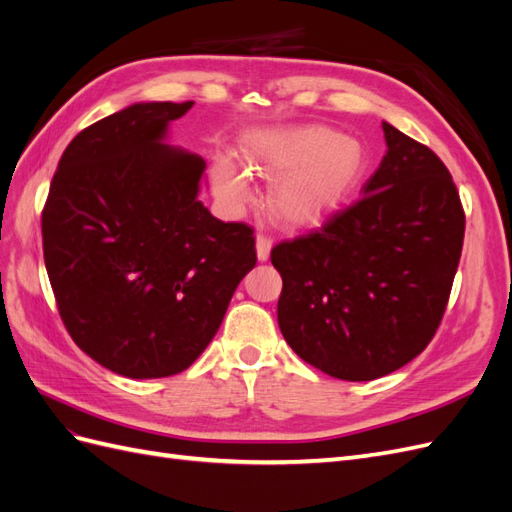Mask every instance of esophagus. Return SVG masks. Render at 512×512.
<instances>
[{
  "label": "esophagus",
  "mask_w": 512,
  "mask_h": 512,
  "mask_svg": "<svg viewBox=\"0 0 512 512\" xmlns=\"http://www.w3.org/2000/svg\"><path fill=\"white\" fill-rule=\"evenodd\" d=\"M271 237L267 235H258L256 237V256L260 262H265L269 258V252H271Z\"/></svg>",
  "instance_id": "1"
}]
</instances>
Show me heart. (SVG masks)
Returning a JSON list of instances; mask_svg holds the SVG:
<instances>
[{
    "label": "heart",
    "mask_w": 512,
    "mask_h": 512,
    "mask_svg": "<svg viewBox=\"0 0 512 512\" xmlns=\"http://www.w3.org/2000/svg\"><path fill=\"white\" fill-rule=\"evenodd\" d=\"M254 173L280 179L269 196L271 213L290 226H312L342 207L365 175L367 153L356 138L327 126L273 132L247 145ZM213 188L224 203L252 198L250 177L230 156L213 162Z\"/></svg>",
    "instance_id": "heart-1"
}]
</instances>
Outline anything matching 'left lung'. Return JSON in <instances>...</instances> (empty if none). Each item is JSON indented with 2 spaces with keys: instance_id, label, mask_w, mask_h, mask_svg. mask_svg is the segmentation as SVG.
Listing matches in <instances>:
<instances>
[{
  "instance_id": "left-lung-1",
  "label": "left lung",
  "mask_w": 512,
  "mask_h": 512,
  "mask_svg": "<svg viewBox=\"0 0 512 512\" xmlns=\"http://www.w3.org/2000/svg\"><path fill=\"white\" fill-rule=\"evenodd\" d=\"M386 153L361 198L271 250L277 322L301 359L365 382L404 367L436 335L466 215L442 160L382 121Z\"/></svg>"
}]
</instances>
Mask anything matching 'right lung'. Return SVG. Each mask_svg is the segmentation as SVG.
<instances>
[{"label": "right lung", "mask_w": 512, "mask_h": 512, "mask_svg": "<svg viewBox=\"0 0 512 512\" xmlns=\"http://www.w3.org/2000/svg\"><path fill=\"white\" fill-rule=\"evenodd\" d=\"M194 102H136L72 138L42 211L44 265L70 337L134 380L188 369L256 265L254 230L198 200L205 160L166 145Z\"/></svg>", "instance_id": "add662e5"}]
</instances>
